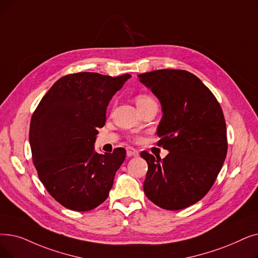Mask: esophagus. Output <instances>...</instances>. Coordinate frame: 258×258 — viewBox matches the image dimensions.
<instances>
[{
  "instance_id": "obj_1",
  "label": "esophagus",
  "mask_w": 258,
  "mask_h": 258,
  "mask_svg": "<svg viewBox=\"0 0 258 258\" xmlns=\"http://www.w3.org/2000/svg\"><path fill=\"white\" fill-rule=\"evenodd\" d=\"M126 155L128 157H137V156H139V152L136 149H134V148H127Z\"/></svg>"
}]
</instances>
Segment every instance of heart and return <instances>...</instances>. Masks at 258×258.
Here are the masks:
<instances>
[{"mask_svg":"<svg viewBox=\"0 0 258 258\" xmlns=\"http://www.w3.org/2000/svg\"><path fill=\"white\" fill-rule=\"evenodd\" d=\"M153 102H155V100L151 96H149L147 94H139L136 97V103H137V106L139 107V109L145 107V106L149 105L150 103H153ZM141 139H142L141 136H135V137H134V140L137 141V142L141 141Z\"/></svg>","mask_w":258,"mask_h":258,"instance_id":"1","label":"heart"}]
</instances>
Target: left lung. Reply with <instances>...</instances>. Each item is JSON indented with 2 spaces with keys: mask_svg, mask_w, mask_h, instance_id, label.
<instances>
[{
  "mask_svg": "<svg viewBox=\"0 0 258 258\" xmlns=\"http://www.w3.org/2000/svg\"><path fill=\"white\" fill-rule=\"evenodd\" d=\"M162 105L158 144L165 158L141 152L148 162L147 197L164 210H182L214 184L228 152L226 120L216 97L195 75L159 70L139 75Z\"/></svg>",
  "mask_w": 258,
  "mask_h": 258,
  "instance_id": "1",
  "label": "left lung"
}]
</instances>
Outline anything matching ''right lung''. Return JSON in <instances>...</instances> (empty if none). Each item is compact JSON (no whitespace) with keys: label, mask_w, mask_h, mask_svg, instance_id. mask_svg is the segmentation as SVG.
Masks as SVG:
<instances>
[{"label":"right lung","mask_w":258,"mask_h":258,"mask_svg":"<svg viewBox=\"0 0 258 258\" xmlns=\"http://www.w3.org/2000/svg\"><path fill=\"white\" fill-rule=\"evenodd\" d=\"M131 75H66L41 99L30 120L32 162L47 192L63 207L93 210L106 200L114 177L126 156L123 148L95 152L98 128L106 107Z\"/></svg>","instance_id":"right-lung-1"}]
</instances>
